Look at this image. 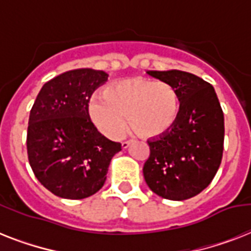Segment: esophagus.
<instances>
[{
	"label": "esophagus",
	"mask_w": 251,
	"mask_h": 251,
	"mask_svg": "<svg viewBox=\"0 0 251 251\" xmlns=\"http://www.w3.org/2000/svg\"><path fill=\"white\" fill-rule=\"evenodd\" d=\"M130 145H131V141H125V142H122V143H121L122 149H124V150L129 149Z\"/></svg>",
	"instance_id": "1"
}]
</instances>
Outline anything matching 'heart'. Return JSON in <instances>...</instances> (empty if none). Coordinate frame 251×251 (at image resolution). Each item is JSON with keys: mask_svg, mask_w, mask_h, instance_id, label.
I'll use <instances>...</instances> for the list:
<instances>
[{"mask_svg": "<svg viewBox=\"0 0 251 251\" xmlns=\"http://www.w3.org/2000/svg\"><path fill=\"white\" fill-rule=\"evenodd\" d=\"M131 120L134 130L150 137H163L173 130L182 112V99L169 83L135 76L118 80L91 100L95 125L110 138H121Z\"/></svg>", "mask_w": 251, "mask_h": 251, "instance_id": "b5f03b06", "label": "heart"}]
</instances>
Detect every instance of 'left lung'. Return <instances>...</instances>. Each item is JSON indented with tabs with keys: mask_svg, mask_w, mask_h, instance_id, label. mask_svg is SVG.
<instances>
[{
	"mask_svg": "<svg viewBox=\"0 0 251 251\" xmlns=\"http://www.w3.org/2000/svg\"><path fill=\"white\" fill-rule=\"evenodd\" d=\"M147 74L178 91L182 112L173 130L147 141L150 156L143 165L146 183L161 198H193L210 185L222 163V106L214 87L194 74L179 70Z\"/></svg>",
	"mask_w": 251,
	"mask_h": 251,
	"instance_id": "8db88e82",
	"label": "left lung"
}]
</instances>
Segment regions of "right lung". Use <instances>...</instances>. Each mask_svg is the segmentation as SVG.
Here are the masks:
<instances>
[{
    "label": "right lung",
    "instance_id": "obj_1",
    "mask_svg": "<svg viewBox=\"0 0 251 251\" xmlns=\"http://www.w3.org/2000/svg\"><path fill=\"white\" fill-rule=\"evenodd\" d=\"M108 74L70 70L43 86L29 112L27 153L33 175L57 197L83 199L102 187L121 143L106 139L91 122L88 102Z\"/></svg>",
    "mask_w": 251,
    "mask_h": 251
}]
</instances>
